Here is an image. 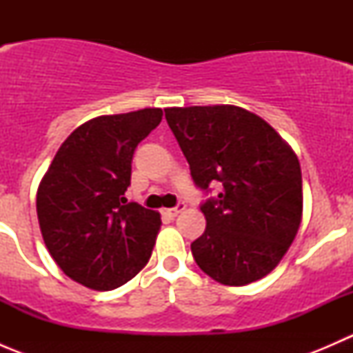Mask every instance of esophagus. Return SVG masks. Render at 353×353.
Returning a JSON list of instances; mask_svg holds the SVG:
<instances>
[{
	"label": "esophagus",
	"instance_id": "obj_1",
	"mask_svg": "<svg viewBox=\"0 0 353 353\" xmlns=\"http://www.w3.org/2000/svg\"><path fill=\"white\" fill-rule=\"evenodd\" d=\"M184 208H186V203H184V201H179V203H177V206H174V208H167V210H163V213H165L167 216H170V219H174V216H177V213L183 212Z\"/></svg>",
	"mask_w": 353,
	"mask_h": 353
}]
</instances>
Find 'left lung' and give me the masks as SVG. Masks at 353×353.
<instances>
[{
  "mask_svg": "<svg viewBox=\"0 0 353 353\" xmlns=\"http://www.w3.org/2000/svg\"><path fill=\"white\" fill-rule=\"evenodd\" d=\"M165 119L194 184L222 188L199 206L206 229L191 244L196 265L230 287L266 276L301 225L297 155L265 119L237 105L169 108Z\"/></svg>",
  "mask_w": 353,
  "mask_h": 353,
  "instance_id": "left-lung-1",
  "label": "left lung"
}]
</instances>
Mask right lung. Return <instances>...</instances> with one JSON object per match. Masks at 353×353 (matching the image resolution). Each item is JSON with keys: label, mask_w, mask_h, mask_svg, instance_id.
Returning <instances> with one entry per match:
<instances>
[{"label": "right lung", "mask_w": 353, "mask_h": 353, "mask_svg": "<svg viewBox=\"0 0 353 353\" xmlns=\"http://www.w3.org/2000/svg\"><path fill=\"white\" fill-rule=\"evenodd\" d=\"M148 108L99 116L63 141L37 190V219L49 254L66 276L112 290L148 263L160 215L128 203L138 143L162 121Z\"/></svg>", "instance_id": "1"}]
</instances>
